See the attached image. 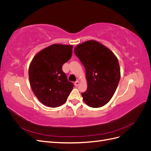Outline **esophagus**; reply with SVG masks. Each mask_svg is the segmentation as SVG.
<instances>
[{
	"instance_id": "obj_1",
	"label": "esophagus",
	"mask_w": 151,
	"mask_h": 151,
	"mask_svg": "<svg viewBox=\"0 0 151 151\" xmlns=\"http://www.w3.org/2000/svg\"><path fill=\"white\" fill-rule=\"evenodd\" d=\"M79 84H80V83H79V81H76V82H75V83H74V85H75L76 86H78L79 85Z\"/></svg>"
}]
</instances>
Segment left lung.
<instances>
[{"label": "left lung", "instance_id": "8db88e82", "mask_svg": "<svg viewBox=\"0 0 151 151\" xmlns=\"http://www.w3.org/2000/svg\"><path fill=\"white\" fill-rule=\"evenodd\" d=\"M74 53L86 69L88 88L82 93L84 103L102 107L111 99L120 79V68L110 50L101 43L89 40L79 44Z\"/></svg>", "mask_w": 151, "mask_h": 151}]
</instances>
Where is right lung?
<instances>
[{"instance_id": "right-lung-1", "label": "right lung", "mask_w": 151, "mask_h": 151, "mask_svg": "<svg viewBox=\"0 0 151 151\" xmlns=\"http://www.w3.org/2000/svg\"><path fill=\"white\" fill-rule=\"evenodd\" d=\"M73 45L53 44L39 52L29 67L31 88L39 101L51 108L64 104L74 84L62 66L72 57Z\"/></svg>"}]
</instances>
